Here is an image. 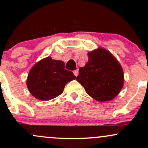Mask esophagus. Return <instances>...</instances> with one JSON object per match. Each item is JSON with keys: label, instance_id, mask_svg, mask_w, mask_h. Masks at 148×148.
<instances>
[{"label": "esophagus", "instance_id": "obj_1", "mask_svg": "<svg viewBox=\"0 0 148 148\" xmlns=\"http://www.w3.org/2000/svg\"><path fill=\"white\" fill-rule=\"evenodd\" d=\"M74 74L76 76H77L78 75H79V70H78V69H76V70H74Z\"/></svg>", "mask_w": 148, "mask_h": 148}]
</instances>
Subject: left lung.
Wrapping results in <instances>:
<instances>
[{"mask_svg": "<svg viewBox=\"0 0 148 148\" xmlns=\"http://www.w3.org/2000/svg\"><path fill=\"white\" fill-rule=\"evenodd\" d=\"M88 55V62L79 68L76 80L93 99L101 102L111 101L123 87L125 79L121 64L102 47L91 51Z\"/></svg>", "mask_w": 148, "mask_h": 148, "instance_id": "1", "label": "left lung"}]
</instances>
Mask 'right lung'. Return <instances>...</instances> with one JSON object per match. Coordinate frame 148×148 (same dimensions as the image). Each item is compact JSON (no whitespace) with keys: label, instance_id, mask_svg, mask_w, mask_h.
Returning a JSON list of instances; mask_svg holds the SVG:
<instances>
[{"label":"right lung","instance_id":"add662e5","mask_svg":"<svg viewBox=\"0 0 148 148\" xmlns=\"http://www.w3.org/2000/svg\"><path fill=\"white\" fill-rule=\"evenodd\" d=\"M76 79L72 72L64 69L63 61L49 56L33 66L28 73L26 85L30 94L37 99L48 101L60 95L65 85Z\"/></svg>","mask_w":148,"mask_h":148}]
</instances>
